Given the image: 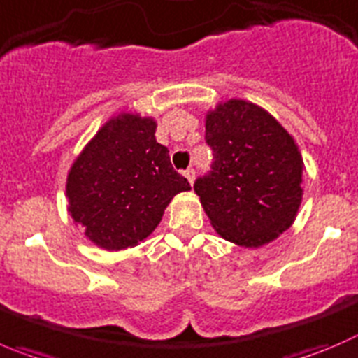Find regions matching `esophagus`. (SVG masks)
<instances>
[{
  "instance_id": "34e87169",
  "label": "esophagus",
  "mask_w": 358,
  "mask_h": 358,
  "mask_svg": "<svg viewBox=\"0 0 358 358\" xmlns=\"http://www.w3.org/2000/svg\"><path fill=\"white\" fill-rule=\"evenodd\" d=\"M185 177L189 181V185H193V181H195V170H193V169H186L185 170Z\"/></svg>"
}]
</instances>
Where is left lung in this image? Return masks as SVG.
I'll return each mask as SVG.
<instances>
[{
  "label": "left lung",
  "instance_id": "8db88e82",
  "mask_svg": "<svg viewBox=\"0 0 358 358\" xmlns=\"http://www.w3.org/2000/svg\"><path fill=\"white\" fill-rule=\"evenodd\" d=\"M213 163L193 185L217 234L258 248L283 234L302 200L301 152L292 135L264 108L243 100L207 114Z\"/></svg>",
  "mask_w": 358,
  "mask_h": 358
}]
</instances>
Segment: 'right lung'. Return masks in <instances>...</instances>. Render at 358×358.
<instances>
[{"instance_id": "1", "label": "right lung", "mask_w": 358, "mask_h": 358, "mask_svg": "<svg viewBox=\"0 0 358 358\" xmlns=\"http://www.w3.org/2000/svg\"><path fill=\"white\" fill-rule=\"evenodd\" d=\"M155 131L152 119L131 114L110 119L68 173V210L105 250L144 241L173 195L192 189L173 170L169 149L156 142Z\"/></svg>"}]
</instances>
